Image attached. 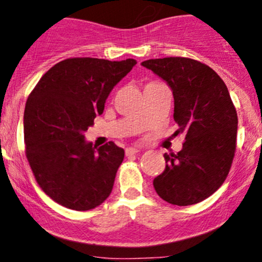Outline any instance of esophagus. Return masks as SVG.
<instances>
[{
  "mask_svg": "<svg viewBox=\"0 0 262 262\" xmlns=\"http://www.w3.org/2000/svg\"><path fill=\"white\" fill-rule=\"evenodd\" d=\"M138 152H139V150L138 149H135V148H127L125 149V155L128 156H133V155H137Z\"/></svg>",
  "mask_w": 262,
  "mask_h": 262,
  "instance_id": "esophagus-1",
  "label": "esophagus"
}]
</instances>
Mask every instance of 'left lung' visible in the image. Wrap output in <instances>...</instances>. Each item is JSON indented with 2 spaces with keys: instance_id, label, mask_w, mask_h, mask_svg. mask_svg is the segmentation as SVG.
Returning <instances> with one entry per match:
<instances>
[{
  "instance_id": "8db88e82",
  "label": "left lung",
  "mask_w": 262,
  "mask_h": 262,
  "mask_svg": "<svg viewBox=\"0 0 262 262\" xmlns=\"http://www.w3.org/2000/svg\"><path fill=\"white\" fill-rule=\"evenodd\" d=\"M141 65L169 83L175 134L186 137L181 151L164 154L166 167L152 182L156 193L176 206L202 202L223 185L235 155L237 114L229 91L213 69L197 60L171 56Z\"/></svg>"
}]
</instances>
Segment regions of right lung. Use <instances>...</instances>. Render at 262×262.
Returning <instances> with one entry per match:
<instances>
[{
	"instance_id": "obj_1",
	"label": "right lung",
	"mask_w": 262,
	"mask_h": 262,
	"mask_svg": "<svg viewBox=\"0 0 262 262\" xmlns=\"http://www.w3.org/2000/svg\"><path fill=\"white\" fill-rule=\"evenodd\" d=\"M137 64L70 58L43 75L25 108L26 156L40 188L74 210L96 208L112 192L124 150L113 141L96 149L83 132L91 127L112 89Z\"/></svg>"
}]
</instances>
